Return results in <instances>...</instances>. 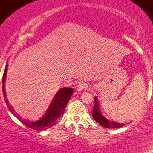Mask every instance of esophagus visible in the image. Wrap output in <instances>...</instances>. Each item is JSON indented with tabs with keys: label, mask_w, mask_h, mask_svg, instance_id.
I'll return each instance as SVG.
<instances>
[{
	"label": "esophagus",
	"mask_w": 153,
	"mask_h": 153,
	"mask_svg": "<svg viewBox=\"0 0 153 153\" xmlns=\"http://www.w3.org/2000/svg\"><path fill=\"white\" fill-rule=\"evenodd\" d=\"M88 88V85L86 83H80L78 85L77 89H78V91H81L85 90V89H87Z\"/></svg>",
	"instance_id": "34e87169"
}]
</instances>
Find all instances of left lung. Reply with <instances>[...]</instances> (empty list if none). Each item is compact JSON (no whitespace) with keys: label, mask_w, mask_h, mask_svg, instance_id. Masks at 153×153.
<instances>
[{"label":"left lung","mask_w":153,"mask_h":153,"mask_svg":"<svg viewBox=\"0 0 153 153\" xmlns=\"http://www.w3.org/2000/svg\"><path fill=\"white\" fill-rule=\"evenodd\" d=\"M92 116L94 119L99 124H101L103 127L108 128V129H114V128L122 127L124 125V124H119V123H116L111 121L108 120L106 118H105L100 113L99 108V103L96 97L94 99V109L92 111Z\"/></svg>","instance_id":"obj_1"}]
</instances>
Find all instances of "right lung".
Wrapping results in <instances>:
<instances>
[{
  "label": "right lung",
  "instance_id": "right-lung-1",
  "mask_svg": "<svg viewBox=\"0 0 153 153\" xmlns=\"http://www.w3.org/2000/svg\"><path fill=\"white\" fill-rule=\"evenodd\" d=\"M7 64L5 68L4 73H3V80H2V84H3V96H4L5 101L8 106V109L13 115L16 117L17 119L20 121L21 122L23 123L24 125L26 127L31 128V129H34V130L37 131H42L44 129H49V128L52 127L54 126L56 123L57 122L59 118H60L64 114L65 110V107L67 106L69 100L71 99V97L73 93V89L70 88H61L54 99H52V102H51L50 106H49L48 109L45 114V115L42 117L41 119L39 120L36 121V122H31V121L27 120V119H22V117H19L17 115V114L14 111L13 109V107L10 106L8 103V100L6 99V91H5V80H6V72H7Z\"/></svg>",
  "mask_w": 153,
  "mask_h": 153
}]
</instances>
